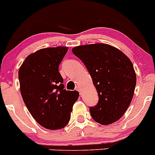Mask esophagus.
Masks as SVG:
<instances>
[{"label":"esophagus","instance_id":"esophagus-1","mask_svg":"<svg viewBox=\"0 0 155 155\" xmlns=\"http://www.w3.org/2000/svg\"><path fill=\"white\" fill-rule=\"evenodd\" d=\"M76 90H77L78 92H79V93H80V95L81 94H82V92H81V89H80V87H79V86H77L76 87Z\"/></svg>","mask_w":155,"mask_h":155}]
</instances>
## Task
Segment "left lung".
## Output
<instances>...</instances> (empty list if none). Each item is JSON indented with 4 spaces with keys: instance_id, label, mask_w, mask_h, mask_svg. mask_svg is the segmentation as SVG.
Masks as SVG:
<instances>
[{
    "instance_id": "left-lung-1",
    "label": "left lung",
    "mask_w": 155,
    "mask_h": 155,
    "mask_svg": "<svg viewBox=\"0 0 155 155\" xmlns=\"http://www.w3.org/2000/svg\"><path fill=\"white\" fill-rule=\"evenodd\" d=\"M72 51L86 66L99 95L97 105L89 108L91 116L104 125L118 121L129 106L136 86L129 58L105 43L79 46Z\"/></svg>"
}]
</instances>
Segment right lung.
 <instances>
[{
	"instance_id": "obj_1",
	"label": "right lung",
	"mask_w": 155,
	"mask_h": 155,
	"mask_svg": "<svg viewBox=\"0 0 155 155\" xmlns=\"http://www.w3.org/2000/svg\"><path fill=\"white\" fill-rule=\"evenodd\" d=\"M67 50L66 47L40 49L29 55L19 69L23 100L34 119L47 129L64 128L79 98L77 91L64 89L59 72Z\"/></svg>"
}]
</instances>
